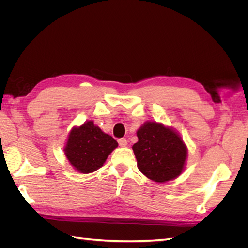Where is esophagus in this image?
<instances>
[{
  "label": "esophagus",
  "mask_w": 248,
  "mask_h": 248,
  "mask_svg": "<svg viewBox=\"0 0 248 248\" xmlns=\"http://www.w3.org/2000/svg\"><path fill=\"white\" fill-rule=\"evenodd\" d=\"M120 147H126L127 146V140L126 139H119L118 140Z\"/></svg>",
  "instance_id": "1"
}]
</instances>
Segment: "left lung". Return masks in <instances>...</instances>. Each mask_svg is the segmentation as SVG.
<instances>
[{"mask_svg": "<svg viewBox=\"0 0 248 248\" xmlns=\"http://www.w3.org/2000/svg\"><path fill=\"white\" fill-rule=\"evenodd\" d=\"M139 141L132 149L138 168L155 182H167L181 174L187 155L178 134L156 122H147L137 132Z\"/></svg>", "mask_w": 248, "mask_h": 248, "instance_id": "8db88e82", "label": "left lung"}]
</instances>
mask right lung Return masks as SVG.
I'll list each match as a JSON object with an SVG mask.
<instances>
[{"instance_id":"1","label":"right lung","mask_w":248,"mask_h":248,"mask_svg":"<svg viewBox=\"0 0 248 248\" xmlns=\"http://www.w3.org/2000/svg\"><path fill=\"white\" fill-rule=\"evenodd\" d=\"M117 147L118 142L114 138L102 132L93 121H89L70 131L65 155L74 169L89 174L101 168Z\"/></svg>"}]
</instances>
